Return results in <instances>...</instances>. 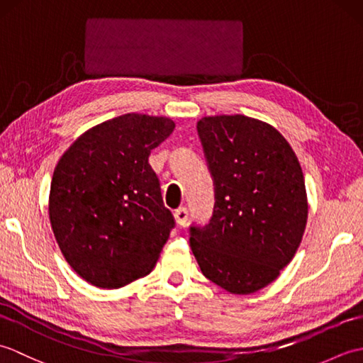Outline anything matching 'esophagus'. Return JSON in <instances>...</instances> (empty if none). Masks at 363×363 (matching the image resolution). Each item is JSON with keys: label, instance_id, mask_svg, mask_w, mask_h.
I'll use <instances>...</instances> for the list:
<instances>
[{"label": "esophagus", "instance_id": "obj_1", "mask_svg": "<svg viewBox=\"0 0 363 363\" xmlns=\"http://www.w3.org/2000/svg\"><path fill=\"white\" fill-rule=\"evenodd\" d=\"M174 218H176V223L179 226H184L187 223V218H189V211L187 207H179V209L174 211Z\"/></svg>", "mask_w": 363, "mask_h": 363}]
</instances>
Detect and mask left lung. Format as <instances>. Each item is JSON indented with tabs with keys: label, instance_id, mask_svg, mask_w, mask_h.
I'll return each instance as SVG.
<instances>
[{
	"label": "left lung",
	"instance_id": "1",
	"mask_svg": "<svg viewBox=\"0 0 363 363\" xmlns=\"http://www.w3.org/2000/svg\"><path fill=\"white\" fill-rule=\"evenodd\" d=\"M196 129L215 206L206 226H190V248L207 279L248 295L273 282L303 240V169L289 142L260 120L217 115Z\"/></svg>",
	"mask_w": 363,
	"mask_h": 363
}]
</instances>
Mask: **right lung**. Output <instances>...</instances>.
Returning a JSON list of instances; mask_svg holds the SVG:
<instances>
[{
  "label": "right lung",
  "mask_w": 363,
  "mask_h": 363,
  "mask_svg": "<svg viewBox=\"0 0 363 363\" xmlns=\"http://www.w3.org/2000/svg\"><path fill=\"white\" fill-rule=\"evenodd\" d=\"M173 120L126 113L89 129L54 168L50 221L84 281L120 289L148 274L174 228L148 157Z\"/></svg>",
  "instance_id": "add662e5"
}]
</instances>
